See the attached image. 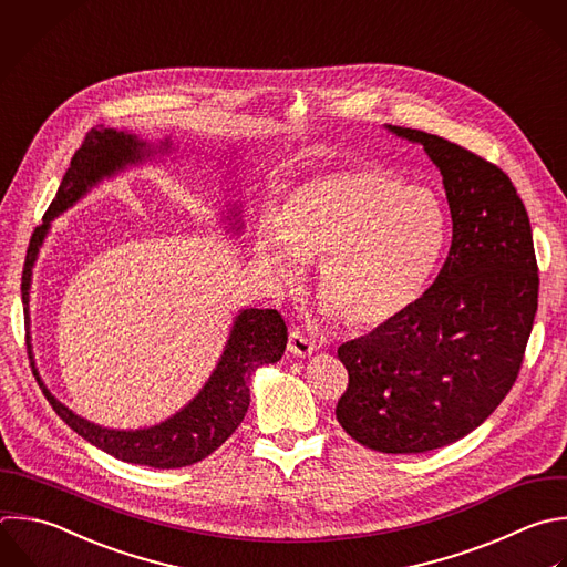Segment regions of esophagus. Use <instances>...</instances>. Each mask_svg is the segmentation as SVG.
Wrapping results in <instances>:
<instances>
[{
  "label": "esophagus",
  "mask_w": 567,
  "mask_h": 567,
  "mask_svg": "<svg viewBox=\"0 0 567 567\" xmlns=\"http://www.w3.org/2000/svg\"><path fill=\"white\" fill-rule=\"evenodd\" d=\"M288 350L295 357H310L317 350V343L306 332H301L299 328H292L290 339H288Z\"/></svg>",
  "instance_id": "34e87169"
}]
</instances>
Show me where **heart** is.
Here are the masks:
<instances>
[{
    "mask_svg": "<svg viewBox=\"0 0 567 567\" xmlns=\"http://www.w3.org/2000/svg\"><path fill=\"white\" fill-rule=\"evenodd\" d=\"M439 197L368 166L321 173L299 184L284 210L266 206L257 255L281 286H299L319 264L317 290L352 332L403 319L423 297L445 248Z\"/></svg>",
    "mask_w": 567,
    "mask_h": 567,
    "instance_id": "obj_1",
    "label": "heart"
}]
</instances>
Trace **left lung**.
I'll return each mask as SVG.
<instances>
[{"instance_id":"8db88e82","label":"left lung","mask_w":567,"mask_h":567,"mask_svg":"<svg viewBox=\"0 0 567 567\" xmlns=\"http://www.w3.org/2000/svg\"><path fill=\"white\" fill-rule=\"evenodd\" d=\"M441 171L452 244L419 303L390 328L346 341L337 421L361 445L419 454L478 427L514 385L538 306L532 228L494 164L443 137L385 126Z\"/></svg>"}]
</instances>
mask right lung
<instances>
[{"label": "right lung", "mask_w": 567, "mask_h": 567, "mask_svg": "<svg viewBox=\"0 0 567 567\" xmlns=\"http://www.w3.org/2000/svg\"><path fill=\"white\" fill-rule=\"evenodd\" d=\"M171 142L164 140L159 148L142 142L137 135L113 131V128H93L82 148L71 159V168L66 171L62 186L44 215V224L35 228L31 237V246L27 250V264L22 275V301L27 315V328H31V279L33 266L38 261L40 248L47 239L51 221L69 210L75 202H80L93 186H97L104 177H113L124 171L128 164H140L157 153H168ZM237 215V213H235ZM241 226H237L239 230ZM288 343L286 321L277 310H259L246 308L235 317L228 343L224 354L213 370L206 385L199 394L184 405L171 419L142 430H111L97 423H91L69 410L62 401H58L51 390L40 379L38 383L60 414V419L73 427L80 436H84L95 447L122 458L126 463L171 470L193 465L208 454H213L244 421L250 405V377L259 365L275 363L281 359ZM33 354V352H31ZM33 359V357H31ZM35 368V361H33Z\"/></svg>", "instance_id": "right-lung-1"}]
</instances>
